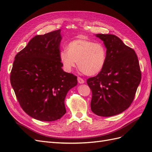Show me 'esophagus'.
Wrapping results in <instances>:
<instances>
[{
  "mask_svg": "<svg viewBox=\"0 0 152 152\" xmlns=\"http://www.w3.org/2000/svg\"><path fill=\"white\" fill-rule=\"evenodd\" d=\"M77 81H78V83L80 84H82V83H85V81L80 77H77Z\"/></svg>",
  "mask_w": 152,
  "mask_h": 152,
  "instance_id": "1",
  "label": "esophagus"
}]
</instances>
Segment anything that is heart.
<instances>
[{
  "mask_svg": "<svg viewBox=\"0 0 152 152\" xmlns=\"http://www.w3.org/2000/svg\"><path fill=\"white\" fill-rule=\"evenodd\" d=\"M59 59L65 71L71 72L77 64L81 72L87 76L98 75L107 61V49L99 42L85 38L70 42L66 49L61 50Z\"/></svg>",
  "mask_w": 152,
  "mask_h": 152,
  "instance_id": "obj_1",
  "label": "heart"
}]
</instances>
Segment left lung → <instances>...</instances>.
Segmentation results:
<instances>
[{"mask_svg": "<svg viewBox=\"0 0 152 152\" xmlns=\"http://www.w3.org/2000/svg\"><path fill=\"white\" fill-rule=\"evenodd\" d=\"M107 48V61L98 75L87 80L92 91L91 107L96 115L113 116L130 106L141 82V72L133 49L114 34H97Z\"/></svg>", "mask_w": 152, "mask_h": 152, "instance_id": "left-lung-1", "label": "left lung"}]
</instances>
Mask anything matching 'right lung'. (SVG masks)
<instances>
[{
  "label": "right lung",
  "instance_id": "obj_1",
  "mask_svg": "<svg viewBox=\"0 0 152 152\" xmlns=\"http://www.w3.org/2000/svg\"><path fill=\"white\" fill-rule=\"evenodd\" d=\"M61 30L37 35L15 56L10 81L20 107L43 121L60 119L64 101L77 85V77L61 69L59 59Z\"/></svg>",
  "mask_w": 152,
  "mask_h": 152
}]
</instances>
